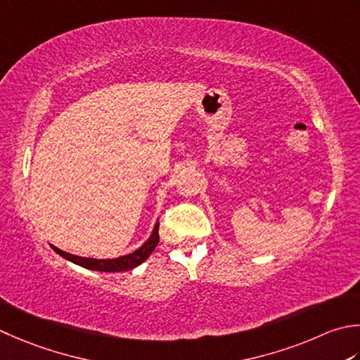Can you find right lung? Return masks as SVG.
Wrapping results in <instances>:
<instances>
[{"label": "right lung", "mask_w": 360, "mask_h": 360, "mask_svg": "<svg viewBox=\"0 0 360 360\" xmlns=\"http://www.w3.org/2000/svg\"><path fill=\"white\" fill-rule=\"evenodd\" d=\"M159 243V221L154 224V229L151 232V236L148 240L140 246L139 250H136L131 255L126 256H120L115 259H94V257H81V256H75L70 255V252H65L59 250L58 246L51 245V248L58 252L59 256H62L63 259L70 260L76 265H81L84 269L87 270H96V271H108V273H117V271H128L136 269L142 262L150 257L151 252L154 251Z\"/></svg>", "instance_id": "right-lung-1"}]
</instances>
